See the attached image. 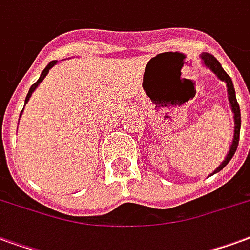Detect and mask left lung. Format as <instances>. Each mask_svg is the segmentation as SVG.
I'll return each mask as SVG.
<instances>
[{
  "label": "left lung",
  "instance_id": "left-lung-1",
  "mask_svg": "<svg viewBox=\"0 0 250 250\" xmlns=\"http://www.w3.org/2000/svg\"><path fill=\"white\" fill-rule=\"evenodd\" d=\"M201 58H202V61H204V63H205V65H207V66L209 67V69H210V70H212V72L214 73L218 78H220V80H222V81H225V83H227L228 94H229V103H230L232 110L233 113H234V125H236V126H234V137H233V143H232V146H230V150H229V153H228L227 158L222 161L221 165H220V167L213 172V174H214V173L220 172L222 167H225V165L232 160V157L234 156V153H236V150H237L238 141H240V127H241V113H240V105H238L237 98H236V92H234V86H233L232 78L229 77V76L227 74V72L222 69V66L217 61V58L214 57V56H212V54H209V53H202ZM210 176H212V174H210Z\"/></svg>",
  "mask_w": 250,
  "mask_h": 250
}]
</instances>
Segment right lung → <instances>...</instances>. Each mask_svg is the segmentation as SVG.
Wrapping results in <instances>:
<instances>
[{"instance_id":"obj_1","label":"right lung","mask_w":250,"mask_h":250,"mask_svg":"<svg viewBox=\"0 0 250 250\" xmlns=\"http://www.w3.org/2000/svg\"><path fill=\"white\" fill-rule=\"evenodd\" d=\"M56 63H57V61H52V62H49V63H48V66H46V67H45V69H43V72L41 73V76H40V78H38V80H37V83H33L32 86H30V89H29L28 96H26V98H25V104L28 103L29 98H30V96H32V93L34 92V89H36V87H37L38 85H40V83L42 81L43 78L46 77V74H48V73H49V70H50V69H52V67L54 66ZM21 113H22V112H21Z\"/></svg>"}]
</instances>
